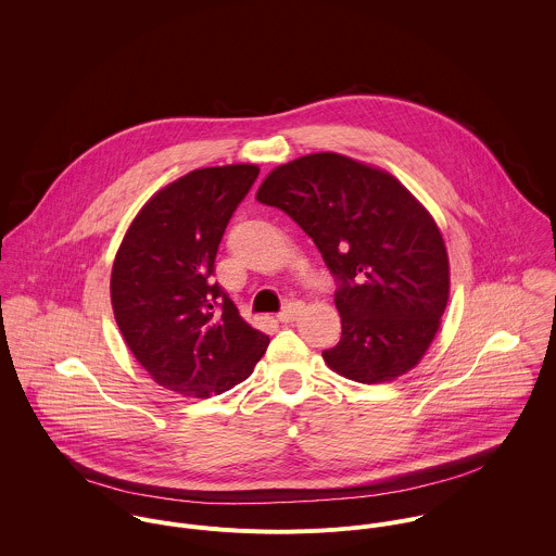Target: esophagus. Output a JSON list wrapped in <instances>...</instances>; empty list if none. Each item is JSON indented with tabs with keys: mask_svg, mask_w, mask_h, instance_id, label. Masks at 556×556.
Segmentation results:
<instances>
[{
	"mask_svg": "<svg viewBox=\"0 0 556 556\" xmlns=\"http://www.w3.org/2000/svg\"><path fill=\"white\" fill-rule=\"evenodd\" d=\"M302 311H304V304H302V302H289V304L285 306V311L278 315V318H280L282 323H291V320H295V318L300 317Z\"/></svg>",
	"mask_w": 556,
	"mask_h": 556,
	"instance_id": "34e87169",
	"label": "esophagus"
}]
</instances>
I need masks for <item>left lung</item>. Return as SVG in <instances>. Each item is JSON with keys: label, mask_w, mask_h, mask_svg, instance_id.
I'll list each match as a JSON object with an SVG mask.
<instances>
[{"label": "left lung", "mask_w": 556, "mask_h": 556, "mask_svg": "<svg viewBox=\"0 0 556 556\" xmlns=\"http://www.w3.org/2000/svg\"><path fill=\"white\" fill-rule=\"evenodd\" d=\"M256 201L291 216L338 282L342 336L325 364L368 386L417 366L450 300V258L437 223L396 177L320 152L276 166Z\"/></svg>", "instance_id": "left-lung-1"}]
</instances>
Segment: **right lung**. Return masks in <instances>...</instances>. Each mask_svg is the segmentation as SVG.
<instances>
[{"label":"right lung","mask_w":556,"mask_h":556,"mask_svg":"<svg viewBox=\"0 0 556 556\" xmlns=\"http://www.w3.org/2000/svg\"><path fill=\"white\" fill-rule=\"evenodd\" d=\"M256 164L197 168L159 190L115 254L111 304L119 331L164 390L218 396L245 381L269 338L214 282L225 229Z\"/></svg>","instance_id":"add662e5"}]
</instances>
